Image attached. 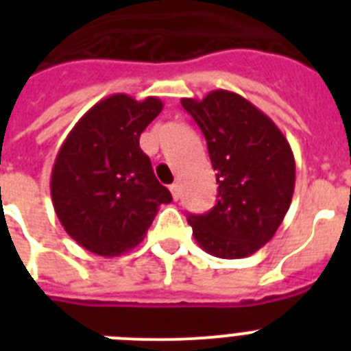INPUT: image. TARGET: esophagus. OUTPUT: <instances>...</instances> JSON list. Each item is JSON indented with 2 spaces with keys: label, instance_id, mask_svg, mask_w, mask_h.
<instances>
[{
  "label": "esophagus",
  "instance_id": "1",
  "mask_svg": "<svg viewBox=\"0 0 351 351\" xmlns=\"http://www.w3.org/2000/svg\"><path fill=\"white\" fill-rule=\"evenodd\" d=\"M170 193H172V198L173 200H178L179 198V184H170Z\"/></svg>",
  "mask_w": 351,
  "mask_h": 351
}]
</instances>
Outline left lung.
<instances>
[{
	"label": "left lung",
	"mask_w": 351,
	"mask_h": 351,
	"mask_svg": "<svg viewBox=\"0 0 351 351\" xmlns=\"http://www.w3.org/2000/svg\"><path fill=\"white\" fill-rule=\"evenodd\" d=\"M207 141L218 202L190 214L193 237L218 258H244L274 237L295 188V160L274 121L237 93L216 89L202 100L182 98Z\"/></svg>",
	"instance_id": "left-lung-1"
}]
</instances>
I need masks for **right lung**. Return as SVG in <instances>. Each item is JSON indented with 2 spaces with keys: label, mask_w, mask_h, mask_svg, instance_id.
<instances>
[{
  "label": "right lung",
  "mask_w": 351,
  "mask_h": 351,
  "mask_svg": "<svg viewBox=\"0 0 351 351\" xmlns=\"http://www.w3.org/2000/svg\"><path fill=\"white\" fill-rule=\"evenodd\" d=\"M163 104L110 95L84 114L61 144L51 197L66 234L84 250L117 256L144 241L161 204L172 195L154 178L141 133Z\"/></svg>",
  "instance_id": "add662e5"
}]
</instances>
